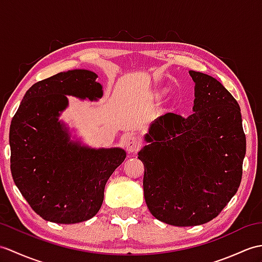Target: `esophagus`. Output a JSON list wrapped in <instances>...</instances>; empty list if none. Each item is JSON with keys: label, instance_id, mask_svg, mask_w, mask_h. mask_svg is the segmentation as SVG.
<instances>
[{"label": "esophagus", "instance_id": "1", "mask_svg": "<svg viewBox=\"0 0 262 262\" xmlns=\"http://www.w3.org/2000/svg\"><path fill=\"white\" fill-rule=\"evenodd\" d=\"M141 141L134 135L127 136L126 141H125V146L126 149L128 150V153H136V151L141 148Z\"/></svg>", "mask_w": 262, "mask_h": 262}]
</instances>
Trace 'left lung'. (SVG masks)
Returning <instances> with one entry per match:
<instances>
[{
  "mask_svg": "<svg viewBox=\"0 0 262 262\" xmlns=\"http://www.w3.org/2000/svg\"><path fill=\"white\" fill-rule=\"evenodd\" d=\"M193 114L151 123L138 151L144 198L157 220L193 227L216 217L238 191L246 155L240 106L215 78L190 70Z\"/></svg>",
  "mask_w": 262,
  "mask_h": 262,
  "instance_id": "obj_1",
  "label": "left lung"
}]
</instances>
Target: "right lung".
<instances>
[{"label":"right lung","instance_id":"obj_1","mask_svg":"<svg viewBox=\"0 0 262 262\" xmlns=\"http://www.w3.org/2000/svg\"><path fill=\"white\" fill-rule=\"evenodd\" d=\"M95 72H60L34 83L10 126L11 173L36 214L47 221L72 224L99 211L108 179L126 157L119 147L91 148L71 141L59 116L67 96L97 100L102 86Z\"/></svg>","mask_w":262,"mask_h":262}]
</instances>
